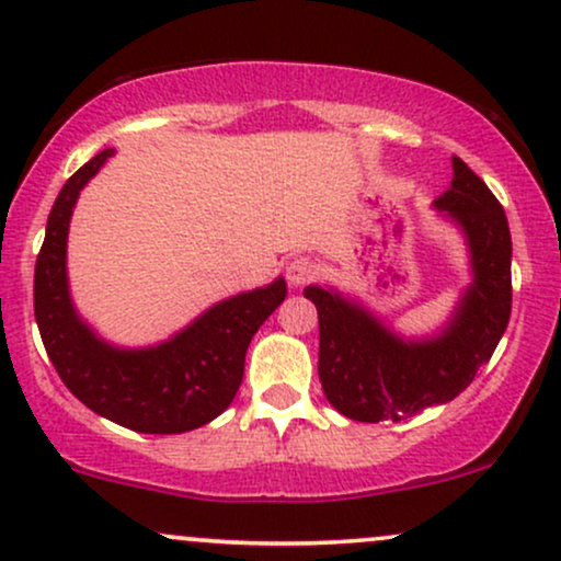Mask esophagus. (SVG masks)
<instances>
[{
    "label": "esophagus",
    "instance_id": "obj_1",
    "mask_svg": "<svg viewBox=\"0 0 561 561\" xmlns=\"http://www.w3.org/2000/svg\"><path fill=\"white\" fill-rule=\"evenodd\" d=\"M320 275V265L309 257H294L286 267V278L291 286H307Z\"/></svg>",
    "mask_w": 561,
    "mask_h": 561
}]
</instances>
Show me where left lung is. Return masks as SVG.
<instances>
[{
  "mask_svg": "<svg viewBox=\"0 0 561 561\" xmlns=\"http://www.w3.org/2000/svg\"><path fill=\"white\" fill-rule=\"evenodd\" d=\"M453 186L434 207L460 226L471 252L473 283L439 335L403 341L362 304L309 286L320 317V382L343 416L379 424L449 403L473 382L504 335L513 309V239L500 199L453 158Z\"/></svg>",
  "mask_w": 561,
  "mask_h": 561,
  "instance_id": "obj_1",
  "label": "left lung"
}]
</instances>
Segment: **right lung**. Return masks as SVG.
<instances>
[{
  "instance_id": "right-lung-1",
  "label": "right lung",
  "mask_w": 561,
  "mask_h": 561,
  "mask_svg": "<svg viewBox=\"0 0 561 561\" xmlns=\"http://www.w3.org/2000/svg\"><path fill=\"white\" fill-rule=\"evenodd\" d=\"M112 156V148L101 150L75 171L48 213L33 280L41 341L67 390L99 416L142 434L192 432L231 405L249 341L286 299V280L218 301L182 333L150 348H114L101 341L69 299L67 231L80 190Z\"/></svg>"
}]
</instances>
